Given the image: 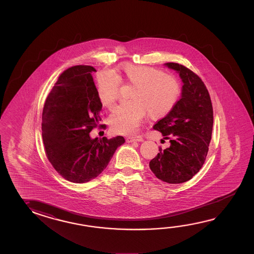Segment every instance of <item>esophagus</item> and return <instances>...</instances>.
I'll return each instance as SVG.
<instances>
[{
    "label": "esophagus",
    "mask_w": 254,
    "mask_h": 254,
    "mask_svg": "<svg viewBox=\"0 0 254 254\" xmlns=\"http://www.w3.org/2000/svg\"><path fill=\"white\" fill-rule=\"evenodd\" d=\"M127 143H133V142H142L144 141L142 136H135V137H127Z\"/></svg>",
    "instance_id": "1"
}]
</instances>
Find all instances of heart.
Masks as SVG:
<instances>
[{
    "label": "heart",
    "instance_id": "obj_1",
    "mask_svg": "<svg viewBox=\"0 0 254 254\" xmlns=\"http://www.w3.org/2000/svg\"><path fill=\"white\" fill-rule=\"evenodd\" d=\"M119 73L135 86L131 93L132 101L120 104L109 117L112 131L120 135H133L147 112L151 119H158L169 114L181 97V82L163 70L143 65L126 63ZM120 78L109 70L98 76V97L105 108L111 109L119 99Z\"/></svg>",
    "mask_w": 254,
    "mask_h": 254
}]
</instances>
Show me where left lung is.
Returning a JSON list of instances; mask_svg holds the SVG:
<instances>
[{
  "instance_id": "left-lung-1",
  "label": "left lung",
  "mask_w": 254,
  "mask_h": 254,
  "mask_svg": "<svg viewBox=\"0 0 254 254\" xmlns=\"http://www.w3.org/2000/svg\"><path fill=\"white\" fill-rule=\"evenodd\" d=\"M182 79L181 99L164 119L154 126L170 146L149 163L151 171L162 181L182 184L202 168L212 138L213 111L207 88L202 79L178 63H165Z\"/></svg>"
}]
</instances>
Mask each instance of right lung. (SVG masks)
<instances>
[{
    "label": "right lung",
    "instance_id": "1",
    "mask_svg": "<svg viewBox=\"0 0 254 254\" xmlns=\"http://www.w3.org/2000/svg\"><path fill=\"white\" fill-rule=\"evenodd\" d=\"M91 66L78 65L60 76L42 112V139L47 157L55 170L72 183H86L99 176L117 148L121 135L91 138L100 120L102 104L98 97Z\"/></svg>",
    "mask_w": 254,
    "mask_h": 254
}]
</instances>
